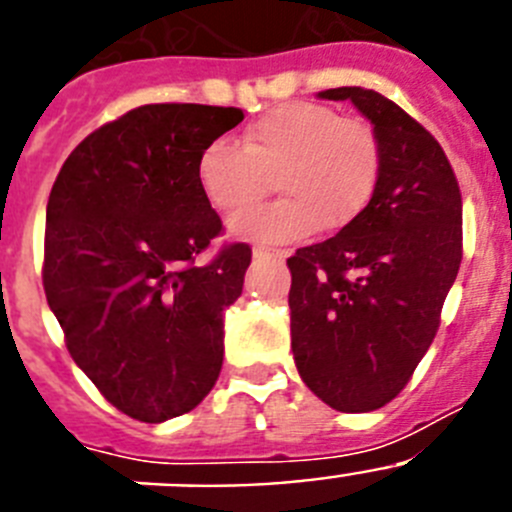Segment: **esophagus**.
Returning a JSON list of instances; mask_svg holds the SVG:
<instances>
[{
  "instance_id": "obj_1",
  "label": "esophagus",
  "mask_w": 512,
  "mask_h": 512,
  "mask_svg": "<svg viewBox=\"0 0 512 512\" xmlns=\"http://www.w3.org/2000/svg\"><path fill=\"white\" fill-rule=\"evenodd\" d=\"M253 259H287V251H271V248L256 246L253 248Z\"/></svg>"
}]
</instances>
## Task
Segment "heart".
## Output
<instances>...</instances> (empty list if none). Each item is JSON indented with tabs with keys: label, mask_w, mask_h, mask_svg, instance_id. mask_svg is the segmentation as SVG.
Here are the masks:
<instances>
[{
	"label": "heart",
	"mask_w": 512,
	"mask_h": 512,
	"mask_svg": "<svg viewBox=\"0 0 512 512\" xmlns=\"http://www.w3.org/2000/svg\"><path fill=\"white\" fill-rule=\"evenodd\" d=\"M379 174L377 133L318 102L279 104L248 125L243 148L212 140L197 161L200 189L225 215L252 209L278 176L284 201L230 223L233 235L261 243L297 241L315 228H348L372 202Z\"/></svg>",
	"instance_id": "1"
}]
</instances>
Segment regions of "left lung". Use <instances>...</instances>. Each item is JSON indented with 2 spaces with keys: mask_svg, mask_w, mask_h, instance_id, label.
I'll return each mask as SVG.
<instances>
[{
  "mask_svg": "<svg viewBox=\"0 0 512 512\" xmlns=\"http://www.w3.org/2000/svg\"><path fill=\"white\" fill-rule=\"evenodd\" d=\"M372 120L382 174L341 233L289 256V323L302 382L341 413H369L410 382L461 264V192L428 130L374 89L338 87Z\"/></svg>",
  "mask_w": 512,
  "mask_h": 512,
  "instance_id": "obj_1",
  "label": "left lung"
}]
</instances>
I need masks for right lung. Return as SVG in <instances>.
<instances>
[{
	"label": "right lung",
	"instance_id": "obj_1",
	"mask_svg": "<svg viewBox=\"0 0 512 512\" xmlns=\"http://www.w3.org/2000/svg\"><path fill=\"white\" fill-rule=\"evenodd\" d=\"M241 120L238 107H135L81 140L48 197L43 289L66 348L143 423L197 408L223 366V312L251 246L225 243L197 264L223 233L197 161Z\"/></svg>",
	"mask_w": 512,
	"mask_h": 512
}]
</instances>
